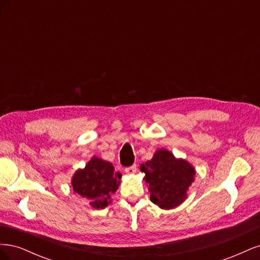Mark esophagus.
I'll return each mask as SVG.
<instances>
[{
	"mask_svg": "<svg viewBox=\"0 0 260 260\" xmlns=\"http://www.w3.org/2000/svg\"><path fill=\"white\" fill-rule=\"evenodd\" d=\"M124 171H125V174H127V175H135L137 172V166H136V165H132V166L125 168Z\"/></svg>",
	"mask_w": 260,
	"mask_h": 260,
	"instance_id": "obj_1",
	"label": "esophagus"
}]
</instances>
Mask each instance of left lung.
<instances>
[{
  "label": "left lung",
  "mask_w": 260,
  "mask_h": 260,
  "mask_svg": "<svg viewBox=\"0 0 260 260\" xmlns=\"http://www.w3.org/2000/svg\"><path fill=\"white\" fill-rule=\"evenodd\" d=\"M140 170L145 175L151 201L161 209L175 208L187 199L196 174L192 164L165 148L157 149L151 160L141 164Z\"/></svg>",
  "instance_id": "obj_1"
}]
</instances>
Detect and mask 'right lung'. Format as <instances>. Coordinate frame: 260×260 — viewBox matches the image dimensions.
<instances>
[{
    "instance_id": "right-lung-1",
    "label": "right lung",
    "mask_w": 260,
    "mask_h": 260,
    "mask_svg": "<svg viewBox=\"0 0 260 260\" xmlns=\"http://www.w3.org/2000/svg\"><path fill=\"white\" fill-rule=\"evenodd\" d=\"M121 175L116 174L112 162L93 156L82 169H78L72 178L74 191L89 200L95 209H103L112 203L120 184Z\"/></svg>"
}]
</instances>
